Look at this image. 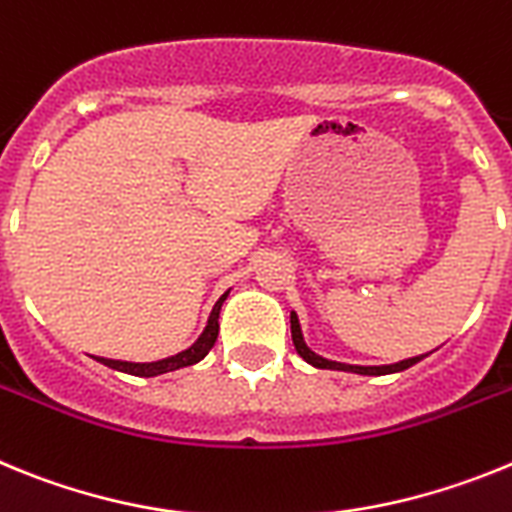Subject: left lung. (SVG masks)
I'll return each mask as SVG.
<instances>
[{
    "label": "left lung",
    "mask_w": 512,
    "mask_h": 512,
    "mask_svg": "<svg viewBox=\"0 0 512 512\" xmlns=\"http://www.w3.org/2000/svg\"><path fill=\"white\" fill-rule=\"evenodd\" d=\"M291 337H293V345H296V353H299L306 363H311L314 368H330V371H350V373H363V376H384V373L404 371V368L415 366L417 361L425 358V355H417V358H407V361L391 363V366H348V363L327 361V358L311 353V350L306 348L304 335H301V327H299V317H296L293 311H291Z\"/></svg>",
    "instance_id": "left-lung-1"
}]
</instances>
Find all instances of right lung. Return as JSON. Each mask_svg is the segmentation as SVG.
Returning a JSON list of instances; mask_svg holds the SVG:
<instances>
[{"instance_id":"right-lung-1","label":"right lung","mask_w":512,"mask_h":512,"mask_svg":"<svg viewBox=\"0 0 512 512\" xmlns=\"http://www.w3.org/2000/svg\"><path fill=\"white\" fill-rule=\"evenodd\" d=\"M226 296L229 293H224L219 301H216V306H213L211 317H208V324L206 330H203V335L195 340L193 348L182 350V353L172 355V358H164V361H157V363H126V361H108V358H97L100 363H105V366L115 368V371H123V373H131V376H159V373H170V371H177V368H185V366H193V363L203 361L208 355V350L213 348V342H216V337H219V311H221V304L226 301Z\"/></svg>"}]
</instances>
